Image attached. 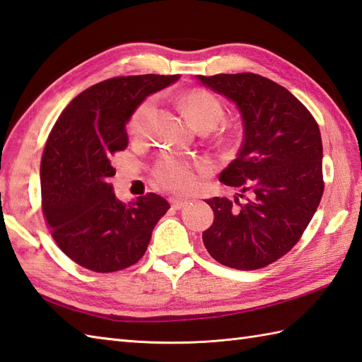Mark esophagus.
<instances>
[{
    "instance_id": "34e87169",
    "label": "esophagus",
    "mask_w": 362,
    "mask_h": 362,
    "mask_svg": "<svg viewBox=\"0 0 362 362\" xmlns=\"http://www.w3.org/2000/svg\"><path fill=\"white\" fill-rule=\"evenodd\" d=\"M170 203H172L173 208L181 209V208H184V206H186V204H189L190 200H187V198H170Z\"/></svg>"
}]
</instances>
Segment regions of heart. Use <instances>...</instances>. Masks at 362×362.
<instances>
[{
	"label": "heart",
	"mask_w": 362,
	"mask_h": 362,
	"mask_svg": "<svg viewBox=\"0 0 362 362\" xmlns=\"http://www.w3.org/2000/svg\"><path fill=\"white\" fill-rule=\"evenodd\" d=\"M181 106L184 115L195 128H212L222 120L223 106L220 100L208 90L194 88L182 95ZM154 110V100L148 98L132 114L129 122V132L134 136L145 134L148 128L150 117ZM200 165L189 159L178 156H164L154 167V180L160 187L172 192H190L198 184Z\"/></svg>",
	"instance_id": "1"
}]
</instances>
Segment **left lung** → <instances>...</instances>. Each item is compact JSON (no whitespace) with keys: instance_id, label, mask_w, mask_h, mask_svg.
<instances>
[{"instance_id":"8db88e82","label":"left lung","mask_w":362,"mask_h":362,"mask_svg":"<svg viewBox=\"0 0 362 362\" xmlns=\"http://www.w3.org/2000/svg\"><path fill=\"white\" fill-rule=\"evenodd\" d=\"M234 103L243 139L220 182L238 187L234 202L206 200L214 223L203 233L214 259L256 270L279 259L298 242L323 194L322 137L311 112L274 81L255 73L197 76ZM246 198V202L241 200Z\"/></svg>"}]
</instances>
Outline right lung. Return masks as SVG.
Instances as JSON below:
<instances>
[{"instance_id":"add662e5","label":"right lung","mask_w":362,"mask_h":362,"mask_svg":"<svg viewBox=\"0 0 362 362\" xmlns=\"http://www.w3.org/2000/svg\"><path fill=\"white\" fill-rule=\"evenodd\" d=\"M180 75L106 79L81 92L64 109L40 164L42 209L59 248L83 267L107 274L142 257L153 228L170 209L156 194L122 203L110 164L128 146L127 124L146 97Z\"/></svg>"}]
</instances>
